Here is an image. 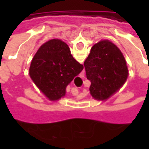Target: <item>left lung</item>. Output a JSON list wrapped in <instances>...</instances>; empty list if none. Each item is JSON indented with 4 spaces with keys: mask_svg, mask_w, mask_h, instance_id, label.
Instances as JSON below:
<instances>
[{
    "mask_svg": "<svg viewBox=\"0 0 149 149\" xmlns=\"http://www.w3.org/2000/svg\"><path fill=\"white\" fill-rule=\"evenodd\" d=\"M91 82L90 93L96 100H104L118 91L128 77V67L120 50L108 40L95 44L84 63Z\"/></svg>",
    "mask_w": 149,
    "mask_h": 149,
    "instance_id": "left-lung-1",
    "label": "left lung"
}]
</instances>
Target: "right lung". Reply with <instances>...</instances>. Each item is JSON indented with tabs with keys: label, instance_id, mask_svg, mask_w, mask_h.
I'll use <instances>...</instances> for the list:
<instances>
[{
	"label": "right lung",
	"instance_id": "add662e5",
	"mask_svg": "<svg viewBox=\"0 0 149 149\" xmlns=\"http://www.w3.org/2000/svg\"><path fill=\"white\" fill-rule=\"evenodd\" d=\"M84 68L71 54L67 44L52 39L43 44L31 62L29 75L49 100L65 95L66 87Z\"/></svg>",
	"mask_w": 149,
	"mask_h": 149
}]
</instances>
